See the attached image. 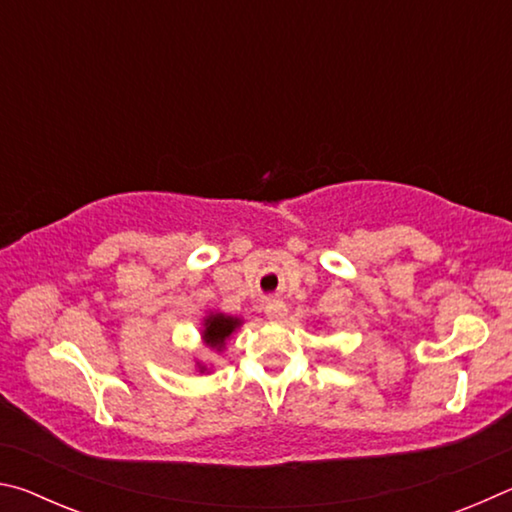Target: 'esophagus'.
I'll return each mask as SVG.
<instances>
[{"instance_id": "esophagus-1", "label": "esophagus", "mask_w": 512, "mask_h": 512, "mask_svg": "<svg viewBox=\"0 0 512 512\" xmlns=\"http://www.w3.org/2000/svg\"><path fill=\"white\" fill-rule=\"evenodd\" d=\"M264 311H266V318L271 320V323H282L284 318H287V305H284L282 300H271V302H266V307H264Z\"/></svg>"}]
</instances>
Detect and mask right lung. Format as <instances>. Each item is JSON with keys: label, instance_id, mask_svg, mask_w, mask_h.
I'll use <instances>...</instances> for the list:
<instances>
[{"label": "right lung", "instance_id": "obj_1", "mask_svg": "<svg viewBox=\"0 0 512 512\" xmlns=\"http://www.w3.org/2000/svg\"><path fill=\"white\" fill-rule=\"evenodd\" d=\"M241 325H244V318L223 314V311H207L201 323V341L207 350L221 354L225 350V345L232 339V334H235ZM194 368L196 372H201V375H210L212 372V366H207V363L198 359Z\"/></svg>", "mask_w": 512, "mask_h": 512}]
</instances>
